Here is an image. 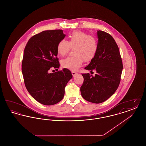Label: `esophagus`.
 <instances>
[{
	"label": "esophagus",
	"instance_id": "obj_1",
	"mask_svg": "<svg viewBox=\"0 0 146 146\" xmlns=\"http://www.w3.org/2000/svg\"><path fill=\"white\" fill-rule=\"evenodd\" d=\"M72 76H74L76 75L78 73H77L76 72H74V71H72Z\"/></svg>",
	"mask_w": 146,
	"mask_h": 146
}]
</instances>
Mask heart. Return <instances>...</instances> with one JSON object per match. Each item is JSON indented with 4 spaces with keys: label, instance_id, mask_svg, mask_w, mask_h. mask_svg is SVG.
Here are the masks:
<instances>
[{
    "label": "heart",
    "instance_id": "1",
    "mask_svg": "<svg viewBox=\"0 0 146 146\" xmlns=\"http://www.w3.org/2000/svg\"><path fill=\"white\" fill-rule=\"evenodd\" d=\"M74 49L73 57H69L61 61L63 68L76 70L82 66L83 60L85 62L91 61L96 55L98 45L96 39L82 31H75L69 36L67 42L62 40L58 42L57 51L61 56L67 55L70 49Z\"/></svg>",
    "mask_w": 146,
    "mask_h": 146
}]
</instances>
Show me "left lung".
Segmentation results:
<instances>
[{
  "label": "left lung",
  "instance_id": "obj_1",
  "mask_svg": "<svg viewBox=\"0 0 146 146\" xmlns=\"http://www.w3.org/2000/svg\"><path fill=\"white\" fill-rule=\"evenodd\" d=\"M98 50L94 58L85 69L96 71L94 76L83 74L80 87L82 97L94 104L108 99L118 89L123 70V63L118 45L108 33L97 31Z\"/></svg>",
  "mask_w": 146,
  "mask_h": 146
}]
</instances>
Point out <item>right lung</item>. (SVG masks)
I'll return each instance as SVG.
<instances>
[{
	"label": "right lung",
	"mask_w": 146,
	"mask_h": 146,
	"mask_svg": "<svg viewBox=\"0 0 146 146\" xmlns=\"http://www.w3.org/2000/svg\"><path fill=\"white\" fill-rule=\"evenodd\" d=\"M65 36L61 29L44 31L30 38L24 50L22 72L25 86L31 95L44 105L61 101L73 77L67 68L50 73L60 67L57 46Z\"/></svg>",
	"instance_id": "add662e5"
}]
</instances>
